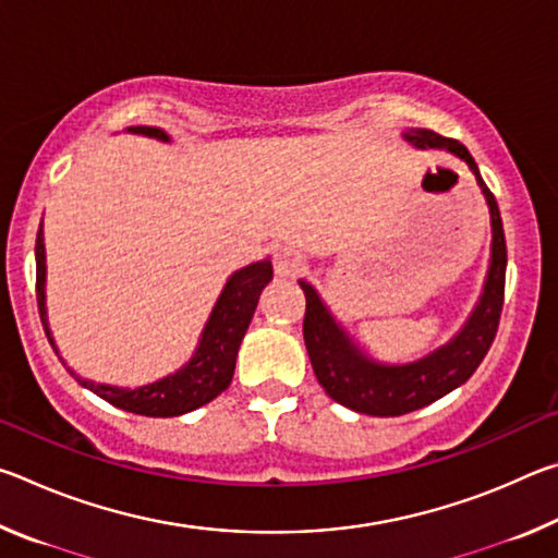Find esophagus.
I'll use <instances>...</instances> for the list:
<instances>
[{
	"label": "esophagus",
	"mask_w": 558,
	"mask_h": 558,
	"mask_svg": "<svg viewBox=\"0 0 558 558\" xmlns=\"http://www.w3.org/2000/svg\"><path fill=\"white\" fill-rule=\"evenodd\" d=\"M272 266H276V272L280 278H295L302 270V266H305V258H302V253L298 248L286 245V248L276 251V260H272Z\"/></svg>",
	"instance_id": "obj_1"
}]
</instances>
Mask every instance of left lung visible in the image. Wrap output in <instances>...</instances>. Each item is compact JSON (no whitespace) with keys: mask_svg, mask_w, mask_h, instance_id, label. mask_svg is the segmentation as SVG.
Returning a JSON list of instances; mask_svg holds the SVG:
<instances>
[{"mask_svg":"<svg viewBox=\"0 0 558 558\" xmlns=\"http://www.w3.org/2000/svg\"><path fill=\"white\" fill-rule=\"evenodd\" d=\"M401 135L415 149H446L470 167L487 202L493 243H489L485 286L465 325L446 344L409 364L376 362L354 342L352 335L327 307V302L319 298V292L307 280H300V288L305 290L307 298L302 337H305L317 381L329 399L366 415H403L418 411L465 384L485 359L487 349L493 347L505 302L507 245L502 216H499L493 192L480 177L475 159L458 140L440 137L438 132L426 128H409Z\"/></svg>","mask_w":558,"mask_h":558,"instance_id":"1","label":"left lung"}]
</instances>
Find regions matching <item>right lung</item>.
Segmentation results:
<instances>
[{
  "label": "right lung",
  "instance_id": "add662e5",
  "mask_svg": "<svg viewBox=\"0 0 558 558\" xmlns=\"http://www.w3.org/2000/svg\"><path fill=\"white\" fill-rule=\"evenodd\" d=\"M132 135H145L169 143L167 132L162 128L149 125H135L128 128ZM272 280V266L270 258H263L258 263H251L241 270H233L221 295L216 298L211 315L196 342L194 354L189 356L184 366L177 372L162 376L153 384H143L130 389V386H112V384H98L75 374L71 366H65L61 359L59 347L53 342V332L49 327V310H46V245H44V221L39 223V233H36V302H39L41 325L46 329V337L59 354L65 369L75 376V381L86 386L88 391L100 396L118 409L137 415H149V418H172V415H182L199 405L214 401L221 391L229 389L235 369V356H239V347L243 342L245 329H248L253 313H256L260 290Z\"/></svg>",
  "mask_w": 558,
  "mask_h": 558
}]
</instances>
